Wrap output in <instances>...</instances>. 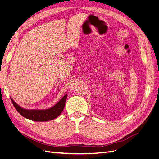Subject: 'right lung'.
I'll use <instances>...</instances> for the list:
<instances>
[{
    "label": "right lung",
    "mask_w": 159,
    "mask_h": 159,
    "mask_svg": "<svg viewBox=\"0 0 159 159\" xmlns=\"http://www.w3.org/2000/svg\"><path fill=\"white\" fill-rule=\"evenodd\" d=\"M67 95H65L54 106L48 109H43V110L23 109L16 103L13 99L11 98V99L16 110L23 117L34 121H47L56 118L62 112Z\"/></svg>",
    "instance_id": "right-lung-1"
}]
</instances>
